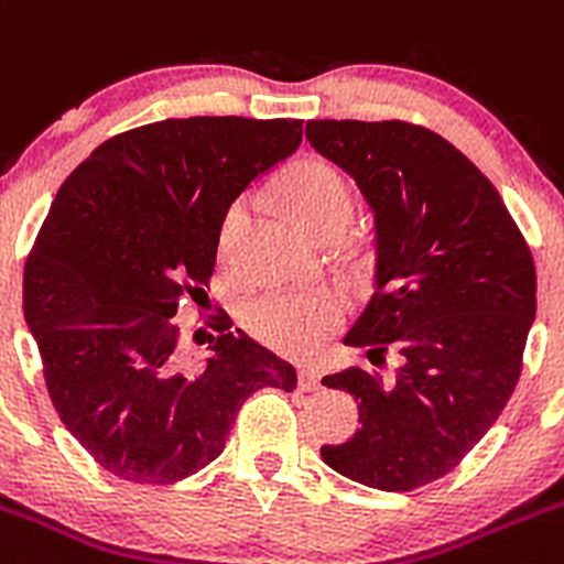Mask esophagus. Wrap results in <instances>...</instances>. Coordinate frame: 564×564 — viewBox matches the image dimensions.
I'll return each instance as SVG.
<instances>
[{"label":"esophagus","instance_id":"esophagus-1","mask_svg":"<svg viewBox=\"0 0 564 564\" xmlns=\"http://www.w3.org/2000/svg\"><path fill=\"white\" fill-rule=\"evenodd\" d=\"M297 387L303 389V392H317V389H319V372L312 370V367H303V370L297 372Z\"/></svg>","mask_w":564,"mask_h":564}]
</instances>
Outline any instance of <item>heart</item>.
<instances>
[{
    "instance_id": "obj_1",
    "label": "heart",
    "mask_w": 564,
    "mask_h": 564,
    "mask_svg": "<svg viewBox=\"0 0 564 564\" xmlns=\"http://www.w3.org/2000/svg\"><path fill=\"white\" fill-rule=\"evenodd\" d=\"M283 203L308 234H319L330 223H350L354 194L339 172L323 161L297 163L283 177ZM247 223V203L228 205L219 223V256L228 258L239 245ZM345 319V300L330 289L312 292H275L258 297L245 312V325L258 341L294 359L319 354L325 341L336 334Z\"/></svg>"
}]
</instances>
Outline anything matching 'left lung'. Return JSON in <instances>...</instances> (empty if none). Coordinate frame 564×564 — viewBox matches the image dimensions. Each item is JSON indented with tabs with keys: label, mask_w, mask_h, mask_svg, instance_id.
<instances>
[{
	"label": "left lung",
	"mask_w": 564,
	"mask_h": 564,
	"mask_svg": "<svg viewBox=\"0 0 564 564\" xmlns=\"http://www.w3.org/2000/svg\"><path fill=\"white\" fill-rule=\"evenodd\" d=\"M314 150L354 177L376 217L372 294L345 345L372 367L325 376L359 401L361 429L325 465L387 492L454 470L492 429L523 370L536 312L531 250L501 194L420 124L312 119Z\"/></svg>",
	"instance_id": "obj_1"
}]
</instances>
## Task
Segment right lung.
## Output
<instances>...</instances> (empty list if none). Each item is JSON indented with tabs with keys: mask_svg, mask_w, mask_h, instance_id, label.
<instances>
[{
	"mask_svg": "<svg viewBox=\"0 0 564 564\" xmlns=\"http://www.w3.org/2000/svg\"><path fill=\"white\" fill-rule=\"evenodd\" d=\"M300 141V119H163L102 141L57 188L24 319L57 417L110 476L181 481L223 454L252 392L297 387L225 312L210 359L186 370L175 314L208 289L228 205Z\"/></svg>",
	"mask_w": 564,
	"mask_h": 564,
	"instance_id": "right-lung-1",
	"label": "right lung"
}]
</instances>
